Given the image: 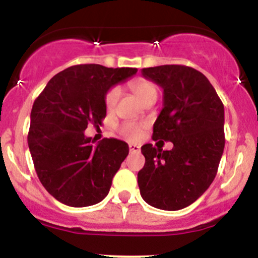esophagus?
<instances>
[{
	"label": "esophagus",
	"instance_id": "obj_1",
	"mask_svg": "<svg viewBox=\"0 0 258 258\" xmlns=\"http://www.w3.org/2000/svg\"><path fill=\"white\" fill-rule=\"evenodd\" d=\"M128 148H130V152H131V153H139L140 152V146L139 145L131 144L128 146Z\"/></svg>",
	"mask_w": 258,
	"mask_h": 258
}]
</instances>
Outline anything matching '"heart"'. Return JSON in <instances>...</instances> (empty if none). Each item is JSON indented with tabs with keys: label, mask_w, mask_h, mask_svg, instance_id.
Returning a JSON list of instances; mask_svg holds the SVG:
<instances>
[{
	"label": "heart",
	"mask_w": 258,
	"mask_h": 258,
	"mask_svg": "<svg viewBox=\"0 0 258 258\" xmlns=\"http://www.w3.org/2000/svg\"><path fill=\"white\" fill-rule=\"evenodd\" d=\"M131 90L134 91L135 96H136L141 102H144L148 96L157 95V87L155 86V83L147 80H139L136 81V82H132ZM119 97H121V88L117 87V86L110 88L105 96L106 108H107L108 111H112L113 108L116 107ZM142 128H144V124L142 123L126 121L122 122V123L117 127V131H118V134L121 135L122 137H124L126 140L136 141V140H139L140 136H141Z\"/></svg>",
	"instance_id": "heart-1"
}]
</instances>
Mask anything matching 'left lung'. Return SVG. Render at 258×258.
Segmentation results:
<instances>
[{
  "instance_id": "obj_1",
  "label": "left lung",
  "mask_w": 258,
  "mask_h": 258,
  "mask_svg": "<svg viewBox=\"0 0 258 258\" xmlns=\"http://www.w3.org/2000/svg\"><path fill=\"white\" fill-rule=\"evenodd\" d=\"M163 88V108L152 139L170 141L162 151L146 144V162L137 175L142 199L160 210L177 211L204 195L217 173L225 148V110L204 74L182 64L142 70Z\"/></svg>"
}]
</instances>
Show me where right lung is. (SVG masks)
<instances>
[{"label":"right lung","instance_id":"obj_1","mask_svg":"<svg viewBox=\"0 0 258 258\" xmlns=\"http://www.w3.org/2000/svg\"><path fill=\"white\" fill-rule=\"evenodd\" d=\"M137 69L88 63L54 75L35 100L27 141L36 173L49 195L71 207L98 204L128 155V145L103 139L93 145L85 130L106 117L105 96Z\"/></svg>","mask_w":258,"mask_h":258}]
</instances>
